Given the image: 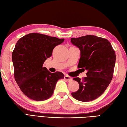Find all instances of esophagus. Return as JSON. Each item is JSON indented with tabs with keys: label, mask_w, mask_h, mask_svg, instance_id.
Here are the masks:
<instances>
[{
	"label": "esophagus",
	"mask_w": 127,
	"mask_h": 127,
	"mask_svg": "<svg viewBox=\"0 0 127 127\" xmlns=\"http://www.w3.org/2000/svg\"><path fill=\"white\" fill-rule=\"evenodd\" d=\"M64 79L66 80L67 81H70L73 80V78L68 75H65L64 76Z\"/></svg>",
	"instance_id": "esophagus-1"
}]
</instances>
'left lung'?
Here are the masks:
<instances>
[{
    "mask_svg": "<svg viewBox=\"0 0 127 127\" xmlns=\"http://www.w3.org/2000/svg\"><path fill=\"white\" fill-rule=\"evenodd\" d=\"M71 43L80 51L79 68L87 70L83 80L75 78L79 90L71 93L76 100L88 102L100 96L110 84L116 63V54L107 39L94 35L71 38Z\"/></svg>",
    "mask_w": 127,
    "mask_h": 127,
    "instance_id": "obj_1",
    "label": "left lung"
}]
</instances>
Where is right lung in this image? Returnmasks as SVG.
<instances>
[{"instance_id": "right-lung-1", "label": "right lung", "mask_w": 127, "mask_h": 127, "mask_svg": "<svg viewBox=\"0 0 127 127\" xmlns=\"http://www.w3.org/2000/svg\"><path fill=\"white\" fill-rule=\"evenodd\" d=\"M64 41V38L32 33L17 42L12 53L14 77L27 97L35 101L47 100L53 95L57 82L64 78L61 72L52 73L42 66L52 55L54 47Z\"/></svg>"}]
</instances>
